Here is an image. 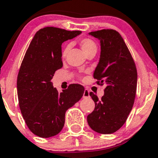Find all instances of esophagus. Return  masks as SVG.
Listing matches in <instances>:
<instances>
[{
	"label": "esophagus",
	"mask_w": 158,
	"mask_h": 158,
	"mask_svg": "<svg viewBox=\"0 0 158 158\" xmlns=\"http://www.w3.org/2000/svg\"><path fill=\"white\" fill-rule=\"evenodd\" d=\"M89 97H90V91L88 90V89H85L84 94H83V97L84 98H88Z\"/></svg>",
	"instance_id": "34e87169"
}]
</instances>
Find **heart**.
Instances as JSON below:
<instances>
[{"mask_svg": "<svg viewBox=\"0 0 158 158\" xmlns=\"http://www.w3.org/2000/svg\"><path fill=\"white\" fill-rule=\"evenodd\" d=\"M80 45H81V48L84 51V52L87 53V52H89L90 50L93 49V48H97V46H96V44L94 43V41L90 40V39H83L80 41ZM68 51V47H66L65 48L63 51L62 55L63 57H64L67 54Z\"/></svg>", "mask_w": 158, "mask_h": 158, "instance_id": "obj_1", "label": "heart"}]
</instances>
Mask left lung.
Here are the masks:
<instances>
[{
    "label": "left lung",
    "mask_w": 158,
    "mask_h": 158,
    "mask_svg": "<svg viewBox=\"0 0 158 158\" xmlns=\"http://www.w3.org/2000/svg\"><path fill=\"white\" fill-rule=\"evenodd\" d=\"M89 35L100 40V57L94 77L98 80V84H105L106 88L100 100L90 93L95 108L87 115V123L97 132L112 134L124 125L132 109L137 70L127 45L117 31L102 30Z\"/></svg>",
    "instance_id": "left-lung-1"
}]
</instances>
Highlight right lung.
I'll use <instances>...</instances> for the list:
<instances>
[{
    "label": "right lung",
    "instance_id": "right-lung-1",
    "mask_svg": "<svg viewBox=\"0 0 158 158\" xmlns=\"http://www.w3.org/2000/svg\"><path fill=\"white\" fill-rule=\"evenodd\" d=\"M81 33L52 27L41 29L23 60L17 82L19 109L28 128L39 137L58 135L64 125L66 111L83 97L84 88L80 84H71L58 93L51 81L63 66L62 43Z\"/></svg>",
    "mask_w": 158,
    "mask_h": 158
}]
</instances>
